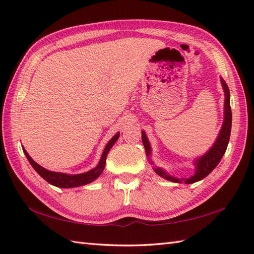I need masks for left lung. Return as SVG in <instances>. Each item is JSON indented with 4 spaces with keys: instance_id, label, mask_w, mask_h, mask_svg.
<instances>
[{
    "instance_id": "1",
    "label": "left lung",
    "mask_w": 254,
    "mask_h": 254,
    "mask_svg": "<svg viewBox=\"0 0 254 254\" xmlns=\"http://www.w3.org/2000/svg\"><path fill=\"white\" fill-rule=\"evenodd\" d=\"M221 83L224 89V93H225V102H224V122L221 130H219L218 136L215 140V142L211 146V149L208 150L205 154L195 159L193 162V165L195 166V172L192 175V176L189 178H176L172 176V175L165 172L163 168L155 166L153 161L151 160V154H152V149H151V144L149 142V139L146 137L145 132L142 130V142L145 149V154L148 160L150 162L151 165H153V170L154 172L161 176L162 178H164L166 180H170V182L173 183H178V184H193L199 182V180H202L205 178L208 174H210L214 168L217 166V164L221 162L223 155L226 152L227 145L229 142V137H230V130H232V110H230V93H229V89L228 86L225 82V80L221 77Z\"/></svg>"
}]
</instances>
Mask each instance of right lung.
Listing matches in <instances>:
<instances>
[{
  "mask_svg": "<svg viewBox=\"0 0 254 254\" xmlns=\"http://www.w3.org/2000/svg\"><path fill=\"white\" fill-rule=\"evenodd\" d=\"M120 138V132H117L114 137H113L110 141L108 142V144L105 145L104 151L102 153V156L98 163V165L95 166L92 170H90L86 173L82 174H76V175H68L65 173H58V172H52L49 171L47 168L42 167L41 165H39L38 163H36L31 159V156L27 153V151L22 148L24 150V153L27 156L28 161L31 164V166L35 168V171L40 175V176L47 180V182L51 185L55 186V187L59 188H75V187H79V186H83L94 182L101 174H102L104 167H105V163H106V156H108L109 152L111 150V148L114 143L117 141V139Z\"/></svg>",
  "mask_w": 254,
  "mask_h": 254,
  "instance_id": "1",
  "label": "right lung"
}]
</instances>
